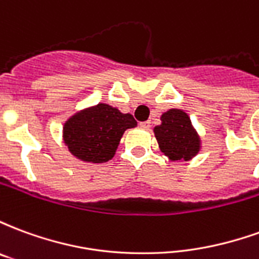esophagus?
Instances as JSON below:
<instances>
[{"label":"esophagus","instance_id":"esophagus-1","mask_svg":"<svg viewBox=\"0 0 259 259\" xmlns=\"http://www.w3.org/2000/svg\"><path fill=\"white\" fill-rule=\"evenodd\" d=\"M140 127H141V129L148 130L150 127H151V122H150V120H147V122H141Z\"/></svg>","mask_w":259,"mask_h":259}]
</instances>
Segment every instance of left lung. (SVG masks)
<instances>
[{
    "label": "left lung",
    "mask_w": 259,
    "mask_h": 259,
    "mask_svg": "<svg viewBox=\"0 0 259 259\" xmlns=\"http://www.w3.org/2000/svg\"><path fill=\"white\" fill-rule=\"evenodd\" d=\"M161 120L162 123L154 127V133L161 151L170 161H189L200 151V137L185 111L169 109Z\"/></svg>",
    "instance_id": "left-lung-1"
}]
</instances>
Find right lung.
Masks as SVG:
<instances>
[{
	"label": "right lung",
	"mask_w": 259,
	"mask_h": 259,
	"mask_svg": "<svg viewBox=\"0 0 259 259\" xmlns=\"http://www.w3.org/2000/svg\"><path fill=\"white\" fill-rule=\"evenodd\" d=\"M137 126L130 113L108 104H98L74 113L65 122L64 141L81 161L102 163L115 155L124 130Z\"/></svg>",
	"instance_id": "obj_1"
}]
</instances>
